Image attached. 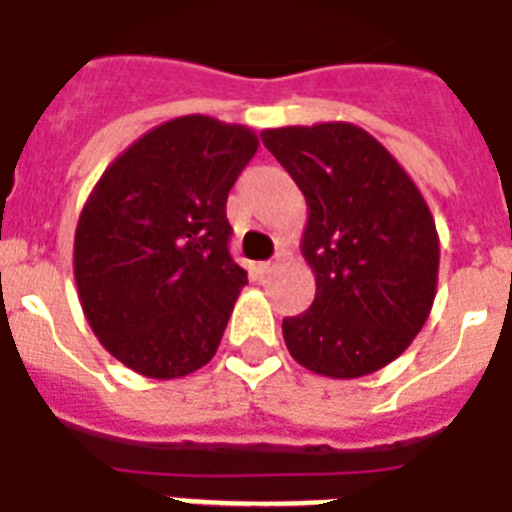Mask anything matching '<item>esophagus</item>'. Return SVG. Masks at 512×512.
<instances>
[{
	"label": "esophagus",
	"instance_id": "1",
	"mask_svg": "<svg viewBox=\"0 0 512 512\" xmlns=\"http://www.w3.org/2000/svg\"><path fill=\"white\" fill-rule=\"evenodd\" d=\"M276 268H278L276 260H268V263H260V265H257V270H260L263 276H268V273H273V270H276Z\"/></svg>",
	"mask_w": 512,
	"mask_h": 512
}]
</instances>
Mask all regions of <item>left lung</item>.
Here are the masks:
<instances>
[{"instance_id":"obj_1","label":"left lung","mask_w":512,"mask_h":512,"mask_svg":"<svg viewBox=\"0 0 512 512\" xmlns=\"http://www.w3.org/2000/svg\"><path fill=\"white\" fill-rule=\"evenodd\" d=\"M260 136L307 202L302 255L315 299L284 318L286 347L321 376H368L410 347L434 305L439 236L429 205L384 144L352 123Z\"/></svg>"}]
</instances>
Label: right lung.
Masks as SVG:
<instances>
[{"mask_svg":"<svg viewBox=\"0 0 512 512\" xmlns=\"http://www.w3.org/2000/svg\"><path fill=\"white\" fill-rule=\"evenodd\" d=\"M260 141L184 115L110 162L73 244L78 299L107 352L147 378H181L218 352L247 270L228 255V191Z\"/></svg>","mask_w":512,"mask_h":512,"instance_id":"add662e5","label":"right lung"}]
</instances>
